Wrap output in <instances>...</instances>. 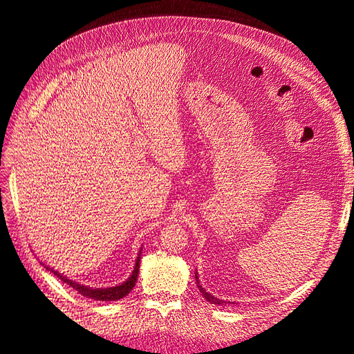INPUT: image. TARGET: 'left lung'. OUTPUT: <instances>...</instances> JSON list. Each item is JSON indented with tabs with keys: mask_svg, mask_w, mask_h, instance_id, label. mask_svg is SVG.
Instances as JSON below:
<instances>
[{
	"mask_svg": "<svg viewBox=\"0 0 354 354\" xmlns=\"http://www.w3.org/2000/svg\"><path fill=\"white\" fill-rule=\"evenodd\" d=\"M195 279H196V283H198V289H199V292L203 295V298L207 299V301H209V303H212V304H223L224 301H221V299H218V298H216L214 295H211L209 292H207L205 289H203L202 286H201V283H199V277H198V273H195Z\"/></svg>",
	"mask_w": 354,
	"mask_h": 354,
	"instance_id": "obj_1",
	"label": "left lung"
}]
</instances>
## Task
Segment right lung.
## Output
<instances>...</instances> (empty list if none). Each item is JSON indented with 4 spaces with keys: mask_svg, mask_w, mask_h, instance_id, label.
<instances>
[{
    "mask_svg": "<svg viewBox=\"0 0 354 354\" xmlns=\"http://www.w3.org/2000/svg\"><path fill=\"white\" fill-rule=\"evenodd\" d=\"M140 254L142 252H138V257L136 260V266H134V270H133L131 276L128 277V279L125 282H122L121 285L109 286V288H91V286H87V285H81L78 282L68 279L66 276H63L62 273L56 272L55 269H51V267H48L47 264H44V263H41V264L44 266L47 270H50L53 274L57 276L62 282H65L69 286H72L73 289H77V291L84 297L91 298V299H97V301H116V299H121L125 295L130 294L131 289L136 286L137 276H138V267H140Z\"/></svg>",
    "mask_w": 354,
    "mask_h": 354,
    "instance_id": "right-lung-1",
    "label": "right lung"
}]
</instances>
